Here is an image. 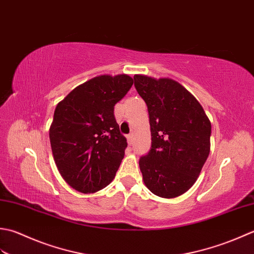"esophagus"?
<instances>
[{
  "label": "esophagus",
  "instance_id": "obj_1",
  "mask_svg": "<svg viewBox=\"0 0 254 254\" xmlns=\"http://www.w3.org/2000/svg\"><path fill=\"white\" fill-rule=\"evenodd\" d=\"M132 140H133L132 134H128V136H127V141H128L129 146H131V144H132Z\"/></svg>",
  "mask_w": 254,
  "mask_h": 254
}]
</instances>
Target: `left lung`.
<instances>
[{
  "mask_svg": "<svg viewBox=\"0 0 254 254\" xmlns=\"http://www.w3.org/2000/svg\"><path fill=\"white\" fill-rule=\"evenodd\" d=\"M133 80L147 104L151 131V148L139 159L143 182L160 197H178L192 188L208 158L210 122L179 82L141 74Z\"/></svg>",
  "mask_w": 254,
  "mask_h": 254,
  "instance_id": "1",
  "label": "left lung"
}]
</instances>
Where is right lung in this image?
<instances>
[{"instance_id":"obj_1","label":"right lung","mask_w":254,"mask_h":254,"mask_svg":"<svg viewBox=\"0 0 254 254\" xmlns=\"http://www.w3.org/2000/svg\"><path fill=\"white\" fill-rule=\"evenodd\" d=\"M133 84L127 74L100 75L57 105L49 138L57 168L72 189L95 193L115 178L127 147L114 106Z\"/></svg>"}]
</instances>
